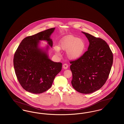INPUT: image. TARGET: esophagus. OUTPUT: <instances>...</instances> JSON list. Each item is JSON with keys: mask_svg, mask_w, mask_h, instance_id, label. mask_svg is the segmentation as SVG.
Returning a JSON list of instances; mask_svg holds the SVG:
<instances>
[{"mask_svg": "<svg viewBox=\"0 0 124 124\" xmlns=\"http://www.w3.org/2000/svg\"><path fill=\"white\" fill-rule=\"evenodd\" d=\"M68 67V65H67L66 64H64L63 65V68L64 69H67V68Z\"/></svg>", "mask_w": 124, "mask_h": 124, "instance_id": "obj_1", "label": "esophagus"}]
</instances>
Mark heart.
Masks as SVG:
<instances>
[{"instance_id": "heart-1", "label": "heart", "mask_w": 124, "mask_h": 124, "mask_svg": "<svg viewBox=\"0 0 124 124\" xmlns=\"http://www.w3.org/2000/svg\"><path fill=\"white\" fill-rule=\"evenodd\" d=\"M86 47V43L83 40L70 35L63 37L59 41L58 46H54L53 50L58 56L61 55V50L66 51V55L68 58L76 60L83 54Z\"/></svg>"}]
</instances>
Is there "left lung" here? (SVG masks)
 <instances>
[{
  "label": "left lung",
  "mask_w": 124,
  "mask_h": 124,
  "mask_svg": "<svg viewBox=\"0 0 124 124\" xmlns=\"http://www.w3.org/2000/svg\"><path fill=\"white\" fill-rule=\"evenodd\" d=\"M89 44L84 54L70 62L73 87L82 94L92 93L105 84L113 64V54L106 42L82 32Z\"/></svg>",
  "instance_id": "obj_1"
}]
</instances>
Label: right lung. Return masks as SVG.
Segmentation results:
<instances>
[{
  "mask_svg": "<svg viewBox=\"0 0 124 124\" xmlns=\"http://www.w3.org/2000/svg\"><path fill=\"white\" fill-rule=\"evenodd\" d=\"M55 28L47 29L22 40L15 53L14 66L17 79L27 91L40 94L51 87L55 76L62 69V63L51 60L48 56L53 45L51 36ZM40 40L48 44L39 46Z\"/></svg>",
  "mask_w": 124,
  "mask_h": 124,
  "instance_id": "right-lung-1",
  "label": "right lung"
}]
</instances>
